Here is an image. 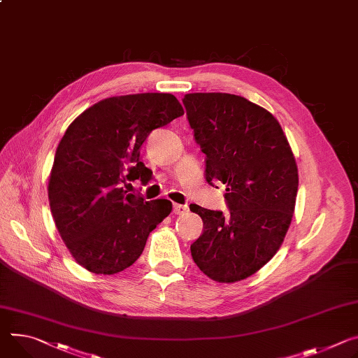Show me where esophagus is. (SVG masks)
Returning a JSON list of instances; mask_svg holds the SVG:
<instances>
[{
	"instance_id": "obj_1",
	"label": "esophagus",
	"mask_w": 358,
	"mask_h": 358,
	"mask_svg": "<svg viewBox=\"0 0 358 358\" xmlns=\"http://www.w3.org/2000/svg\"><path fill=\"white\" fill-rule=\"evenodd\" d=\"M173 211H174V214H184V213L187 211V206L174 204V206H173Z\"/></svg>"
}]
</instances>
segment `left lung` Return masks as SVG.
<instances>
[{"mask_svg":"<svg viewBox=\"0 0 358 358\" xmlns=\"http://www.w3.org/2000/svg\"><path fill=\"white\" fill-rule=\"evenodd\" d=\"M182 104L206 154V180L225 184L230 210L189 206L204 225L191 255L211 280L236 282L267 264L285 237L299 189L296 158L274 115L244 96L194 92Z\"/></svg>","mask_w":358,"mask_h":358,"instance_id":"8db88e82","label":"left lung"}]
</instances>
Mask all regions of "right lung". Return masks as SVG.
<instances>
[{"mask_svg":"<svg viewBox=\"0 0 358 358\" xmlns=\"http://www.w3.org/2000/svg\"><path fill=\"white\" fill-rule=\"evenodd\" d=\"M182 114L173 94L121 95L94 104L67 128L54 157L48 200L62 241L88 271L110 275L133 266L150 233L171 213V201H145L122 184L147 181L143 143Z\"/></svg>","mask_w":358,"mask_h":358,"instance_id":"1","label":"right lung"}]
</instances>
